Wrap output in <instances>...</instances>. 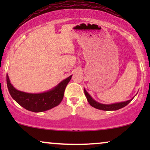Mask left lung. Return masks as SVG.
Wrapping results in <instances>:
<instances>
[{"mask_svg":"<svg viewBox=\"0 0 150 150\" xmlns=\"http://www.w3.org/2000/svg\"><path fill=\"white\" fill-rule=\"evenodd\" d=\"M84 92H85V94L87 97V101H88L89 104L92 106V107L97 108V109L99 110H103V111H116V110L120 109V108H123L124 106H127L129 103L131 101L133 98L130 100L123 101V102H118L115 103V104H101V103L97 102V101L94 100L93 98L89 95L88 92L86 91V89L84 88Z\"/></svg>","mask_w":150,"mask_h":150,"instance_id":"1","label":"left lung"}]
</instances>
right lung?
<instances>
[{
	"mask_svg": "<svg viewBox=\"0 0 150 150\" xmlns=\"http://www.w3.org/2000/svg\"><path fill=\"white\" fill-rule=\"evenodd\" d=\"M72 75L61 81L58 85L49 91L42 93H27L18 90L10 83L8 75H6L7 86L13 99L20 106L32 112H42L58 106L64 95L65 87Z\"/></svg>",
	"mask_w": 150,
	"mask_h": 150,
	"instance_id": "1",
	"label": "right lung"
}]
</instances>
